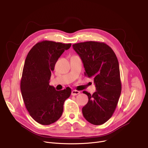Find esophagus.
Listing matches in <instances>:
<instances>
[{
	"mask_svg": "<svg viewBox=\"0 0 148 148\" xmlns=\"http://www.w3.org/2000/svg\"><path fill=\"white\" fill-rule=\"evenodd\" d=\"M79 93H80V91H78V90H73L71 92V95L73 96H75V95H77Z\"/></svg>",
	"mask_w": 148,
	"mask_h": 148,
	"instance_id": "34e87169",
	"label": "esophagus"
}]
</instances>
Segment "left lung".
<instances>
[{
    "label": "left lung",
    "instance_id": "obj_1",
    "mask_svg": "<svg viewBox=\"0 0 148 148\" xmlns=\"http://www.w3.org/2000/svg\"><path fill=\"white\" fill-rule=\"evenodd\" d=\"M81 58L84 74L94 78L96 91H86L87 103L82 108L85 119L94 125H101L112 116L121 92L118 59L112 49L105 43L89 41L73 45Z\"/></svg>",
    "mask_w": 148,
    "mask_h": 148
}]
</instances>
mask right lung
Returning <instances> with one entry per match:
<instances>
[{
    "instance_id": "right-lung-1",
    "label": "right lung",
    "mask_w": 148,
    "mask_h": 148,
    "mask_svg": "<svg viewBox=\"0 0 148 148\" xmlns=\"http://www.w3.org/2000/svg\"><path fill=\"white\" fill-rule=\"evenodd\" d=\"M71 43L45 40L36 44L28 52L21 80L23 99L29 114L38 123L49 125L61 116L65 101L71 90H56L49 85L51 72L58 58Z\"/></svg>"
}]
</instances>
